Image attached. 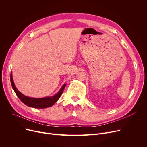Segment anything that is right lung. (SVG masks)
Here are the masks:
<instances>
[{
  "label": "right lung",
  "instance_id": "1",
  "mask_svg": "<svg viewBox=\"0 0 147 147\" xmlns=\"http://www.w3.org/2000/svg\"><path fill=\"white\" fill-rule=\"evenodd\" d=\"M11 82L13 90L21 101L26 105L33 108H36V109H45V108L50 107L53 105L61 97L66 85V84H64L63 86L61 88L60 90L58 92V93H57L53 96L46 97L43 98H33L26 96L18 90L14 84L12 73H11Z\"/></svg>",
  "mask_w": 147,
  "mask_h": 147
}]
</instances>
